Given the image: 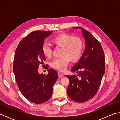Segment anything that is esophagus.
Masks as SVG:
<instances>
[{"label": "esophagus", "mask_w": 120, "mask_h": 120, "mask_svg": "<svg viewBox=\"0 0 120 120\" xmlns=\"http://www.w3.org/2000/svg\"><path fill=\"white\" fill-rule=\"evenodd\" d=\"M58 75H59V77L60 78H62V77H64V74H63V73H62L61 72L59 71V72H58Z\"/></svg>", "instance_id": "obj_1"}]
</instances>
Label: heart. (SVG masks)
Returning <instances> with one entry per match:
<instances>
[{
  "label": "heart",
  "instance_id": "heart-1",
  "mask_svg": "<svg viewBox=\"0 0 120 120\" xmlns=\"http://www.w3.org/2000/svg\"><path fill=\"white\" fill-rule=\"evenodd\" d=\"M52 41L56 46L62 47V56L54 59L51 62V67L55 69L63 71L66 69L71 60L76 61L82 56L85 44L80 38L62 33L54 36ZM42 52L44 56L51 57L53 53L52 46L47 42H44L42 45Z\"/></svg>",
  "mask_w": 120,
  "mask_h": 120
}]
</instances>
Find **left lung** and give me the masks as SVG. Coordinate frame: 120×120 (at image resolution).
<instances>
[{"label":"left lung","mask_w":120,"mask_h":120,"mask_svg":"<svg viewBox=\"0 0 120 120\" xmlns=\"http://www.w3.org/2000/svg\"><path fill=\"white\" fill-rule=\"evenodd\" d=\"M82 29L86 46L82 57L72 67L79 77L67 75L70 82L67 92L72 100L83 103L92 99L98 92L105 71V61L100 42L86 30Z\"/></svg>","instance_id":"obj_1"}]
</instances>
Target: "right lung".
<instances>
[{
	"mask_svg": "<svg viewBox=\"0 0 120 120\" xmlns=\"http://www.w3.org/2000/svg\"><path fill=\"white\" fill-rule=\"evenodd\" d=\"M52 32H31L20 41L14 56L13 71L20 92L36 104L45 102L51 97L53 86L58 78L57 71L53 69L46 75H40L38 71L39 65L46 60L42 52L43 41Z\"/></svg>",
	"mask_w": 120,
	"mask_h": 120,
	"instance_id": "add662e5",
	"label": "right lung"
}]
</instances>
